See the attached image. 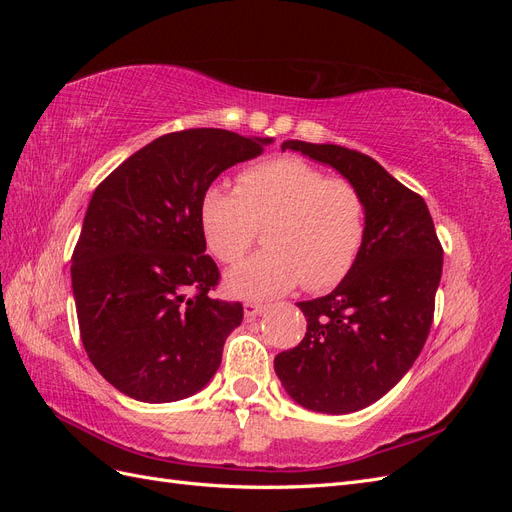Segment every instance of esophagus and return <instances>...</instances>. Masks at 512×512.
Segmentation results:
<instances>
[{
  "label": "esophagus",
  "mask_w": 512,
  "mask_h": 512,
  "mask_svg": "<svg viewBox=\"0 0 512 512\" xmlns=\"http://www.w3.org/2000/svg\"><path fill=\"white\" fill-rule=\"evenodd\" d=\"M265 309H267V305L256 303V301H247V303L243 305V312H245L247 318H256V316H260L262 312H265Z\"/></svg>",
  "instance_id": "34e87169"
}]
</instances>
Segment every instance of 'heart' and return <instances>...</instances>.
I'll return each instance as SVG.
<instances>
[{
	"label": "heart",
	"mask_w": 512,
	"mask_h": 512,
	"mask_svg": "<svg viewBox=\"0 0 512 512\" xmlns=\"http://www.w3.org/2000/svg\"><path fill=\"white\" fill-rule=\"evenodd\" d=\"M200 224L224 265L241 262L267 228L269 250L226 280L239 297L265 299L299 284L320 292L342 282L365 241L367 205L352 181L301 158H275L247 168L239 190L209 185Z\"/></svg>",
	"instance_id": "heart-1"
}]
</instances>
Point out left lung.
<instances>
[{"instance_id":"obj_1","label":"left lung","mask_w":512,"mask_h":512,"mask_svg":"<svg viewBox=\"0 0 512 512\" xmlns=\"http://www.w3.org/2000/svg\"><path fill=\"white\" fill-rule=\"evenodd\" d=\"M286 149L339 170L367 205L354 267L327 297L297 303L307 333L275 356V374L297 404L348 414L389 393L421 354L444 250L425 200L376 160L339 145L286 141Z\"/></svg>"}]
</instances>
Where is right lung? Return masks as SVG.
Here are the masks:
<instances>
[{
    "label": "right lung",
    "instance_id": "right-lung-1",
    "mask_svg": "<svg viewBox=\"0 0 512 512\" xmlns=\"http://www.w3.org/2000/svg\"><path fill=\"white\" fill-rule=\"evenodd\" d=\"M271 138L218 128L164 134L119 164L89 200L72 254V292L89 361L147 404L198 393L243 320L211 297L220 269L205 254L200 200L226 168Z\"/></svg>",
    "mask_w": 512,
    "mask_h": 512
}]
</instances>
